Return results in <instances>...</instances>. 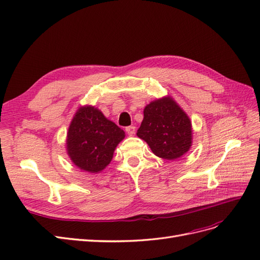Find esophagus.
<instances>
[{
  "instance_id": "34e87169",
  "label": "esophagus",
  "mask_w": 260,
  "mask_h": 260,
  "mask_svg": "<svg viewBox=\"0 0 260 260\" xmlns=\"http://www.w3.org/2000/svg\"><path fill=\"white\" fill-rule=\"evenodd\" d=\"M125 131H127L129 136H133L136 133V127L135 125H129V127L125 128Z\"/></svg>"
}]
</instances>
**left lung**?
Here are the masks:
<instances>
[{
  "mask_svg": "<svg viewBox=\"0 0 260 260\" xmlns=\"http://www.w3.org/2000/svg\"><path fill=\"white\" fill-rule=\"evenodd\" d=\"M137 136L145 141L156 156L174 160L192 145V123L176 101L166 96L145 106Z\"/></svg>",
  "mask_w": 260,
  "mask_h": 260,
  "instance_id": "left-lung-1",
  "label": "left lung"
}]
</instances>
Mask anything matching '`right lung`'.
I'll use <instances>...</instances> for the list:
<instances>
[{
  "instance_id": "add662e5",
  "label": "right lung",
  "mask_w": 260,
  "mask_h": 260,
  "mask_svg": "<svg viewBox=\"0 0 260 260\" xmlns=\"http://www.w3.org/2000/svg\"><path fill=\"white\" fill-rule=\"evenodd\" d=\"M124 131L93 106H82L68 128L66 147L70 159L81 170L98 174L112 161Z\"/></svg>"
}]
</instances>
